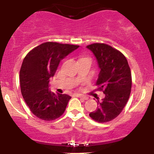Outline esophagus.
Returning <instances> with one entry per match:
<instances>
[{"instance_id": "esophagus-1", "label": "esophagus", "mask_w": 154, "mask_h": 154, "mask_svg": "<svg viewBox=\"0 0 154 154\" xmlns=\"http://www.w3.org/2000/svg\"><path fill=\"white\" fill-rule=\"evenodd\" d=\"M75 96H77V97H79V98H80V99H83V100H87V99H88V98H87L86 96H83V95H82V94L76 93V94H75Z\"/></svg>"}]
</instances>
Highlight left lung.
<instances>
[{"label": "left lung", "mask_w": 154, "mask_h": 154, "mask_svg": "<svg viewBox=\"0 0 154 154\" xmlns=\"http://www.w3.org/2000/svg\"><path fill=\"white\" fill-rule=\"evenodd\" d=\"M97 59L100 69L96 84L105 98L98 100V108L89 113L93 120L107 123L120 114L130 98L132 87L131 71L123 53L104 43L86 46Z\"/></svg>", "instance_id": "obj_1"}]
</instances>
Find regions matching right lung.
I'll list each match as a JSON object with an SVG mask.
<instances>
[{
    "mask_svg": "<svg viewBox=\"0 0 154 154\" xmlns=\"http://www.w3.org/2000/svg\"><path fill=\"white\" fill-rule=\"evenodd\" d=\"M79 45L48 42L27 54L20 70V86L31 112L45 121L55 120L65 112L71 96L51 92L49 79L55 75L59 62Z\"/></svg>",
    "mask_w": 154,
    "mask_h": 154,
    "instance_id": "obj_1",
    "label": "right lung"
}]
</instances>
